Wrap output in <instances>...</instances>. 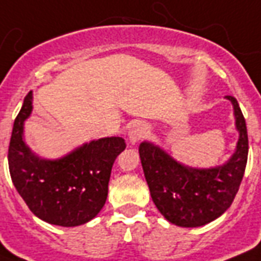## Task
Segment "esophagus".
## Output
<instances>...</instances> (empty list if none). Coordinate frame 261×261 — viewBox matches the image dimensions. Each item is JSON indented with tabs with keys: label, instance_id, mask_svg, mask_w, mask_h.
Here are the masks:
<instances>
[{
	"label": "esophagus",
	"instance_id": "1",
	"mask_svg": "<svg viewBox=\"0 0 261 261\" xmlns=\"http://www.w3.org/2000/svg\"><path fill=\"white\" fill-rule=\"evenodd\" d=\"M145 135H146V127L143 126L142 123H135V124L131 126L130 131H128V139H130V142L133 145H135L141 139L145 138Z\"/></svg>",
	"mask_w": 261,
	"mask_h": 261
}]
</instances>
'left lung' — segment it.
Listing matches in <instances>:
<instances>
[{"label": "left lung", "instance_id": "left-lung-1", "mask_svg": "<svg viewBox=\"0 0 261 261\" xmlns=\"http://www.w3.org/2000/svg\"><path fill=\"white\" fill-rule=\"evenodd\" d=\"M233 104L239 142L227 163L214 168L182 165L151 142L139 145L143 173L155 207L167 221L181 227L210 223L230 207L243 180L248 160V133L239 102Z\"/></svg>", "mask_w": 261, "mask_h": 261}]
</instances>
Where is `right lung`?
<instances>
[{"label": "right lung", "instance_id": "add662e5", "mask_svg": "<svg viewBox=\"0 0 261 261\" xmlns=\"http://www.w3.org/2000/svg\"><path fill=\"white\" fill-rule=\"evenodd\" d=\"M32 112V92L14 119L8 163L12 181L38 218L58 226L89 222L106 204L115 160L124 149L120 137L100 138L58 160L40 159L24 141V122Z\"/></svg>", "mask_w": 261, "mask_h": 261}]
</instances>
